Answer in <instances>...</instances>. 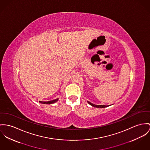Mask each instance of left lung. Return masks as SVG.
<instances>
[{"label":"left lung","instance_id":"1","mask_svg":"<svg viewBox=\"0 0 150 150\" xmlns=\"http://www.w3.org/2000/svg\"><path fill=\"white\" fill-rule=\"evenodd\" d=\"M88 103L89 104H90L92 107H96V108H105V107H108L109 105H96V104H92L87 101Z\"/></svg>","mask_w":150,"mask_h":150}]
</instances>
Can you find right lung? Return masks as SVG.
<instances>
[{"label": "right lung", "mask_w": 150, "mask_h": 150, "mask_svg": "<svg viewBox=\"0 0 150 150\" xmlns=\"http://www.w3.org/2000/svg\"><path fill=\"white\" fill-rule=\"evenodd\" d=\"M59 100V98L57 99H54L52 100H50V101H48V102H43V101H39V103L42 104H53L56 103L57 102H58Z\"/></svg>", "instance_id": "right-lung-1"}]
</instances>
